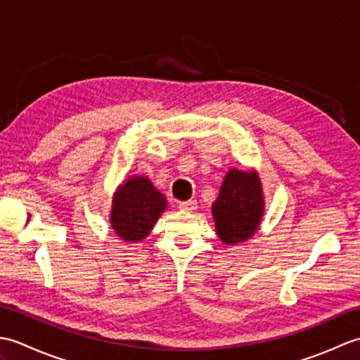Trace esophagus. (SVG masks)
I'll return each instance as SVG.
<instances>
[{"instance_id": "34e87169", "label": "esophagus", "mask_w": 360, "mask_h": 360, "mask_svg": "<svg viewBox=\"0 0 360 360\" xmlns=\"http://www.w3.org/2000/svg\"><path fill=\"white\" fill-rule=\"evenodd\" d=\"M179 209L182 212H195L198 209V202L196 201H184V202H179Z\"/></svg>"}]
</instances>
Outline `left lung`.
Here are the masks:
<instances>
[{"mask_svg":"<svg viewBox=\"0 0 360 360\" xmlns=\"http://www.w3.org/2000/svg\"><path fill=\"white\" fill-rule=\"evenodd\" d=\"M212 215L218 238L226 246L249 241L264 215V195L258 172L231 168L217 201L212 204Z\"/></svg>","mask_w":360,"mask_h":360,"instance_id":"obj_1","label":"left lung"}]
</instances>
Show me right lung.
<instances>
[{"label":"right lung","mask_w":360,"mask_h":360,"mask_svg":"<svg viewBox=\"0 0 360 360\" xmlns=\"http://www.w3.org/2000/svg\"><path fill=\"white\" fill-rule=\"evenodd\" d=\"M167 209V198L147 176L125 179L112 195L110 224L122 241H143Z\"/></svg>","instance_id":"add662e5"}]
</instances>
